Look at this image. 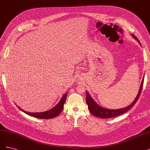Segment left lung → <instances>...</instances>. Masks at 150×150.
<instances>
[{"mask_svg":"<svg viewBox=\"0 0 150 150\" xmlns=\"http://www.w3.org/2000/svg\"><path fill=\"white\" fill-rule=\"evenodd\" d=\"M131 35L133 36V38H134L136 40H137V41L141 45V43L139 42V40H138V39L133 34H131ZM143 81H144V78L143 79V80L142 81V83H141L138 95L137 96V97H136L133 102L131 103L130 105L126 106L125 108L117 109V110H110V109L104 108L100 106L92 98V97L91 96V95L89 94V93L87 91H86V103H87V104H88L89 111L91 112L92 115H93L94 116L98 117H101V118H103V119L110 118V117L117 116L123 114V113L126 112L127 111H128L131 108H132L133 106L135 104V103L137 102L138 98H139L141 92H142V88H143Z\"/></svg>","mask_w":150,"mask_h":150,"instance_id":"1","label":"left lung"}]
</instances>
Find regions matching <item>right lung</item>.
Listing matches in <instances>:
<instances>
[{"instance_id":"obj_1","label":"right lung","mask_w":150,"mask_h":150,"mask_svg":"<svg viewBox=\"0 0 150 150\" xmlns=\"http://www.w3.org/2000/svg\"><path fill=\"white\" fill-rule=\"evenodd\" d=\"M67 95V93H66L64 95H63L62 98L61 99V100L58 103L57 105L47 111L40 112H28L23 110L22 109H21L18 106H17L22 111H23L25 113V114L28 115L30 116L37 117V118H39V119H51V118H53V117H56L61 112V111L63 110V108H64V104L66 101Z\"/></svg>"}]
</instances>
